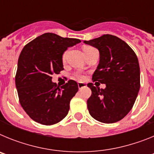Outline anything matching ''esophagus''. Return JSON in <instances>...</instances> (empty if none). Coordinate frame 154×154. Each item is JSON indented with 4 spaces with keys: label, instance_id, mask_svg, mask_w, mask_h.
I'll use <instances>...</instances> for the list:
<instances>
[{
    "label": "esophagus",
    "instance_id": "esophagus-1",
    "mask_svg": "<svg viewBox=\"0 0 154 154\" xmlns=\"http://www.w3.org/2000/svg\"><path fill=\"white\" fill-rule=\"evenodd\" d=\"M85 86H86V84L85 83H82V82H79L78 83L79 89H82V88H83V87Z\"/></svg>",
    "mask_w": 154,
    "mask_h": 154
}]
</instances>
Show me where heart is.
I'll list each match as a JSON object with an SVG mask.
<instances>
[{"mask_svg":"<svg viewBox=\"0 0 154 154\" xmlns=\"http://www.w3.org/2000/svg\"><path fill=\"white\" fill-rule=\"evenodd\" d=\"M92 49H95V48L92 47H90V46H85V47H84L83 51H84V52L86 53L87 51H90V50H92ZM66 55H67V51H65V52L63 54V56H62V59H63V60H65V58H66ZM74 77L79 80H83L84 79H85V75H84L81 72L75 73Z\"/></svg>","mask_w":154,"mask_h":154,"instance_id":"b5f03b06","label":"heart"}]
</instances>
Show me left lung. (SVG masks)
Listing matches in <instances>:
<instances>
[{
  "instance_id": "obj_1",
  "label": "left lung",
  "mask_w": 154,
  "mask_h": 154,
  "mask_svg": "<svg viewBox=\"0 0 154 154\" xmlns=\"http://www.w3.org/2000/svg\"><path fill=\"white\" fill-rule=\"evenodd\" d=\"M84 43L99 51V63L93 82L106 84L99 89L88 84L92 95L87 100L89 114L96 120L113 123L124 118L135 103L140 87V72L137 55L124 41L112 35Z\"/></svg>"
}]
</instances>
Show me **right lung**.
Returning <instances> with one entry per match:
<instances>
[{
  "label": "right lung",
  "mask_w": 154,
  "mask_h": 154,
  "mask_svg": "<svg viewBox=\"0 0 154 154\" xmlns=\"http://www.w3.org/2000/svg\"><path fill=\"white\" fill-rule=\"evenodd\" d=\"M76 38L45 33L24 46L17 62L15 84L21 106L37 123L53 125L67 116L78 84L69 80L59 88L51 75L64 69L62 55L69 47L80 43Z\"/></svg>",
  "instance_id": "right-lung-1"
}]
</instances>
